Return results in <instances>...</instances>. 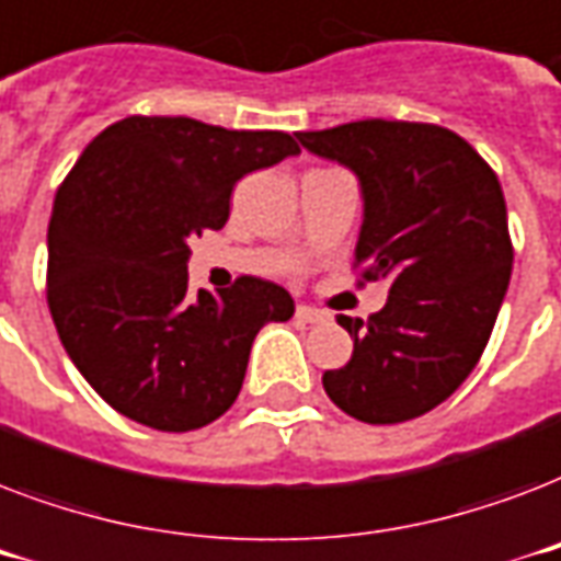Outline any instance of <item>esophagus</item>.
I'll return each mask as SVG.
<instances>
[{
    "instance_id": "34e87169",
    "label": "esophagus",
    "mask_w": 561,
    "mask_h": 561,
    "mask_svg": "<svg viewBox=\"0 0 561 561\" xmlns=\"http://www.w3.org/2000/svg\"><path fill=\"white\" fill-rule=\"evenodd\" d=\"M297 320L299 323H325L329 320V314L325 311H320V308H311V306H297Z\"/></svg>"
}]
</instances>
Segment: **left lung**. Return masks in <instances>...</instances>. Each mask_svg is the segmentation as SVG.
<instances>
[{"label":"left lung","instance_id":"obj_1","mask_svg":"<svg viewBox=\"0 0 561 561\" xmlns=\"http://www.w3.org/2000/svg\"><path fill=\"white\" fill-rule=\"evenodd\" d=\"M302 148L350 169L364 197L355 264L387 282V306L337 317L355 341L325 369L329 399L369 425L443 404L486 350L513 273L506 203L495 171L439 125L367 118L297 134Z\"/></svg>","mask_w":561,"mask_h":561}]
</instances>
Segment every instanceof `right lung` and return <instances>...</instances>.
Segmentation results:
<instances>
[{
	"instance_id": "right-lung-1",
	"label": "right lung",
	"mask_w": 561,
	"mask_h": 561,
	"mask_svg": "<svg viewBox=\"0 0 561 561\" xmlns=\"http://www.w3.org/2000/svg\"><path fill=\"white\" fill-rule=\"evenodd\" d=\"M282 130L130 116L101 130L57 188L48 311L66 355L122 416L194 431L224 416L259 329L294 317L282 285L241 276L188 294V241L220 229L244 174L297 157Z\"/></svg>"
}]
</instances>
